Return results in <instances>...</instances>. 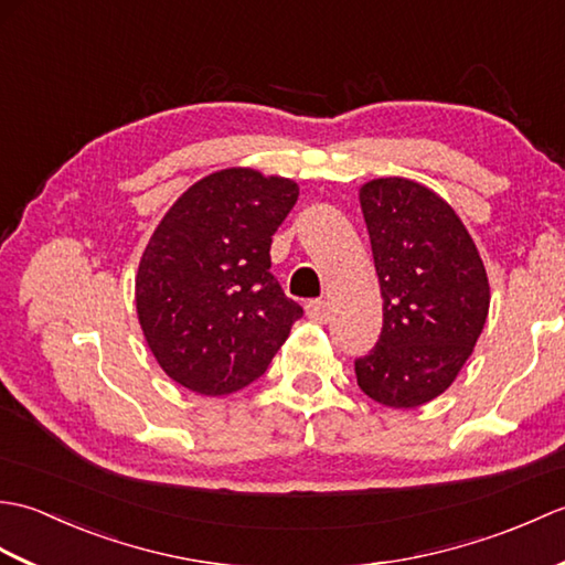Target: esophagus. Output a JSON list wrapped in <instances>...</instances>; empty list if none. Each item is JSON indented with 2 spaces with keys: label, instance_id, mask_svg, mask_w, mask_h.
<instances>
[{
  "label": "esophagus",
  "instance_id": "1",
  "mask_svg": "<svg viewBox=\"0 0 565 565\" xmlns=\"http://www.w3.org/2000/svg\"><path fill=\"white\" fill-rule=\"evenodd\" d=\"M306 313H308L310 320L328 322V318H330V303L322 301V298H313V301L306 303Z\"/></svg>",
  "mask_w": 565,
  "mask_h": 565
}]
</instances>
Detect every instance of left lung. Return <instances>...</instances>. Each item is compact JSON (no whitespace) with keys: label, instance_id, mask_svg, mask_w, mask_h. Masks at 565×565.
I'll return each instance as SVG.
<instances>
[{"label":"left lung","instance_id":"obj_1","mask_svg":"<svg viewBox=\"0 0 565 565\" xmlns=\"http://www.w3.org/2000/svg\"><path fill=\"white\" fill-rule=\"evenodd\" d=\"M383 298V328L354 359L371 401L417 407L451 386L488 318V276L447 201L411 179L359 191Z\"/></svg>","mask_w":565,"mask_h":565}]
</instances>
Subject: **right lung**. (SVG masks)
<instances>
[{"mask_svg":"<svg viewBox=\"0 0 565 565\" xmlns=\"http://www.w3.org/2000/svg\"><path fill=\"white\" fill-rule=\"evenodd\" d=\"M298 199L291 179L255 170L203 177L142 252L136 306L164 374L201 395L257 381L303 308L269 271L271 235Z\"/></svg>","mask_w":565,"mask_h":565,"instance_id":"1","label":"right lung"}]
</instances>
